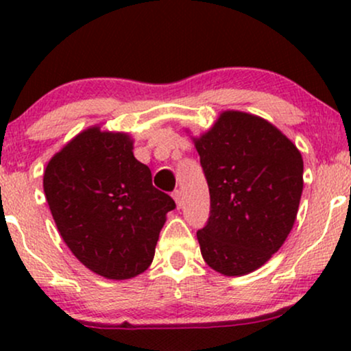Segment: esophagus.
I'll list each match as a JSON object with an SVG mask.
<instances>
[{
  "instance_id": "esophagus-1",
  "label": "esophagus",
  "mask_w": 351,
  "mask_h": 351,
  "mask_svg": "<svg viewBox=\"0 0 351 351\" xmlns=\"http://www.w3.org/2000/svg\"><path fill=\"white\" fill-rule=\"evenodd\" d=\"M173 199H175L176 206L181 208V204H183V193H181V189H175L173 191Z\"/></svg>"
}]
</instances>
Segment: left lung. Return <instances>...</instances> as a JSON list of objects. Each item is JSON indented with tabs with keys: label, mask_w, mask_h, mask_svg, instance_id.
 Instances as JSON below:
<instances>
[{
	"label": "left lung",
	"mask_w": 351,
	"mask_h": 351,
	"mask_svg": "<svg viewBox=\"0 0 351 351\" xmlns=\"http://www.w3.org/2000/svg\"><path fill=\"white\" fill-rule=\"evenodd\" d=\"M209 188V217L198 236L209 267L244 276L267 263L295 223L304 162L274 125L229 110L195 140Z\"/></svg>",
	"instance_id": "left-lung-1"
}]
</instances>
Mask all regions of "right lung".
Here are the masks:
<instances>
[{
    "instance_id": "obj_1",
    "label": "right lung",
    "mask_w": 351,
    "mask_h": 351,
    "mask_svg": "<svg viewBox=\"0 0 351 351\" xmlns=\"http://www.w3.org/2000/svg\"><path fill=\"white\" fill-rule=\"evenodd\" d=\"M132 150L128 135L88 128L52 156L43 181L67 247L90 271L115 280L147 271L165 216L176 208Z\"/></svg>"
}]
</instances>
